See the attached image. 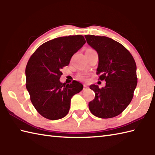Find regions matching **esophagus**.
<instances>
[{"instance_id": "34e87169", "label": "esophagus", "mask_w": 155, "mask_h": 155, "mask_svg": "<svg viewBox=\"0 0 155 155\" xmlns=\"http://www.w3.org/2000/svg\"><path fill=\"white\" fill-rule=\"evenodd\" d=\"M88 87H87L86 85H84V88H83V90H87V89H88Z\"/></svg>"}]
</instances>
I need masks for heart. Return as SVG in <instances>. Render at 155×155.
I'll use <instances>...</instances> for the list:
<instances>
[{"instance_id": "1", "label": "heart", "mask_w": 155, "mask_h": 155, "mask_svg": "<svg viewBox=\"0 0 155 155\" xmlns=\"http://www.w3.org/2000/svg\"><path fill=\"white\" fill-rule=\"evenodd\" d=\"M88 50H91V49H88ZM78 78L81 81H86L88 78V74L86 72H83L78 75Z\"/></svg>"}]
</instances>
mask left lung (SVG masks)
Segmentation results:
<instances>
[{
    "instance_id": "1",
    "label": "left lung",
    "mask_w": 155,
    "mask_h": 155,
    "mask_svg": "<svg viewBox=\"0 0 155 155\" xmlns=\"http://www.w3.org/2000/svg\"><path fill=\"white\" fill-rule=\"evenodd\" d=\"M84 37L98 54V79L106 81V86L101 88L95 84L90 86L95 97L88 103L89 110L98 118L117 117L133 99L137 84L135 61L123 45L112 38L94 35Z\"/></svg>"
}]
</instances>
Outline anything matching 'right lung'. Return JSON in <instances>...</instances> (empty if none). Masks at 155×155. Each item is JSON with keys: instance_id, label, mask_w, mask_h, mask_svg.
<instances>
[{"instance_id": "obj_1", "label": "right lung", "mask_w": 155, "mask_h": 155, "mask_svg": "<svg viewBox=\"0 0 155 155\" xmlns=\"http://www.w3.org/2000/svg\"><path fill=\"white\" fill-rule=\"evenodd\" d=\"M82 35L56 38L41 45L26 67V87L35 109L49 120L64 117L71 99L83 88L77 81L61 83V69L68 65L74 53L85 44Z\"/></svg>"}]
</instances>
